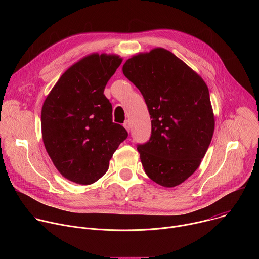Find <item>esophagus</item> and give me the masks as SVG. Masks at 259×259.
Segmentation results:
<instances>
[{
	"label": "esophagus",
	"mask_w": 259,
	"mask_h": 259,
	"mask_svg": "<svg viewBox=\"0 0 259 259\" xmlns=\"http://www.w3.org/2000/svg\"><path fill=\"white\" fill-rule=\"evenodd\" d=\"M124 127H125V129L129 132L130 131V128H131V125H130V121H125V123H124Z\"/></svg>",
	"instance_id": "1"
}]
</instances>
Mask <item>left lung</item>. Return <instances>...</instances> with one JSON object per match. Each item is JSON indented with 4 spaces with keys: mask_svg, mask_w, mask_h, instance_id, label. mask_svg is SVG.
<instances>
[{
    "mask_svg": "<svg viewBox=\"0 0 259 259\" xmlns=\"http://www.w3.org/2000/svg\"><path fill=\"white\" fill-rule=\"evenodd\" d=\"M123 73L141 92L152 119L149 141L137 145L144 171L162 187H176L198 169L213 136L208 87L164 48L129 58Z\"/></svg>",
    "mask_w": 259,
    "mask_h": 259,
    "instance_id": "left-lung-1",
    "label": "left lung"
}]
</instances>
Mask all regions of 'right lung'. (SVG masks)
I'll list each match as a JSON object with an SVG mask.
<instances>
[{"label": "right lung", "mask_w": 259, "mask_h": 259, "mask_svg": "<svg viewBox=\"0 0 259 259\" xmlns=\"http://www.w3.org/2000/svg\"><path fill=\"white\" fill-rule=\"evenodd\" d=\"M121 63L114 54L88 55L63 72L44 101V145L56 169L72 182L97 181L128 136L113 122L112 103L103 94Z\"/></svg>", "instance_id": "1"}]
</instances>
